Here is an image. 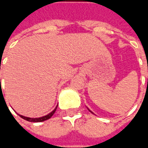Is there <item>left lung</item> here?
I'll return each mask as SVG.
<instances>
[{"label": "left lung", "instance_id": "1", "mask_svg": "<svg viewBox=\"0 0 148 148\" xmlns=\"http://www.w3.org/2000/svg\"><path fill=\"white\" fill-rule=\"evenodd\" d=\"M87 109H88V108H87ZM88 110H89V111H90V112H92V113H93V114H94V113H93V112L91 111V110H90V109H88Z\"/></svg>", "mask_w": 148, "mask_h": 148}]
</instances>
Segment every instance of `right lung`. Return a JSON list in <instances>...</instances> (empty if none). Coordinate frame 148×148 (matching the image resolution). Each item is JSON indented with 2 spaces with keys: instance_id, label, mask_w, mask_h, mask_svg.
Returning a JSON list of instances; mask_svg holds the SVG:
<instances>
[{
  "instance_id": "add662e5",
  "label": "right lung",
  "mask_w": 148,
  "mask_h": 148,
  "mask_svg": "<svg viewBox=\"0 0 148 148\" xmlns=\"http://www.w3.org/2000/svg\"><path fill=\"white\" fill-rule=\"evenodd\" d=\"M0 82H1V79H0ZM57 107L58 106L55 107V109L53 110L52 112H51L50 113H48L47 115H46V116H41V117H37V118H31V117H27V116H22V115L18 114L21 118H23L24 120H26L27 121H30V122H42V121H47V120H48L52 116L54 115V113L56 111V109H57Z\"/></svg>"
}]
</instances>
